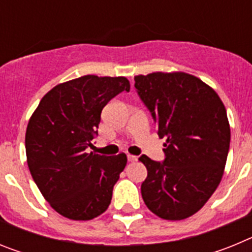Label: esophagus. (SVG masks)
<instances>
[{
    "label": "esophagus",
    "mask_w": 252,
    "mask_h": 252,
    "mask_svg": "<svg viewBox=\"0 0 252 252\" xmlns=\"http://www.w3.org/2000/svg\"><path fill=\"white\" fill-rule=\"evenodd\" d=\"M137 158L136 157H133V155H127V160L130 162H133V161H136Z\"/></svg>",
    "instance_id": "1"
}]
</instances>
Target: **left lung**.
Wrapping results in <instances>:
<instances>
[{
    "label": "left lung",
    "instance_id": "8db88e82",
    "mask_svg": "<svg viewBox=\"0 0 252 252\" xmlns=\"http://www.w3.org/2000/svg\"><path fill=\"white\" fill-rule=\"evenodd\" d=\"M135 90L159 137L166 140L162 161L139 158L148 169L142 199L164 220L190 217L206 204L223 175L231 140L226 108L211 87L187 73L137 75Z\"/></svg>",
    "mask_w": 252,
    "mask_h": 252
}]
</instances>
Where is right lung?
Listing matches in <instances>:
<instances>
[{
	"instance_id": "obj_1",
	"label": "right lung",
	"mask_w": 252,
	"mask_h": 252,
	"mask_svg": "<svg viewBox=\"0 0 252 252\" xmlns=\"http://www.w3.org/2000/svg\"><path fill=\"white\" fill-rule=\"evenodd\" d=\"M124 91H130L125 77L84 75L49 91L29 121L25 148L32 179L49 204L69 220L88 221L110 206L127 158L86 149L98 136L103 107Z\"/></svg>"
}]
</instances>
